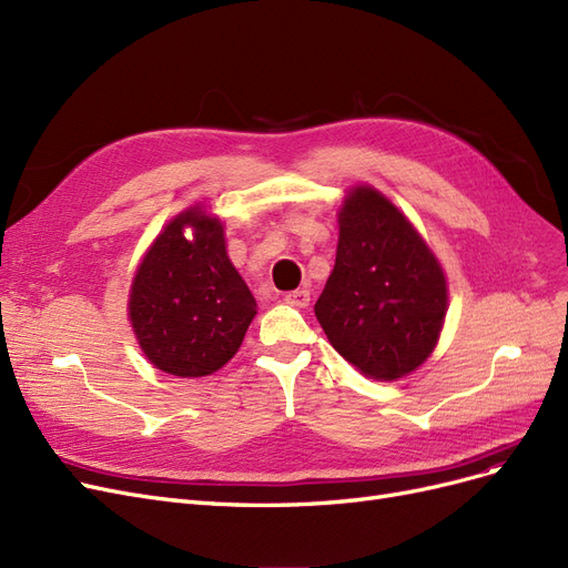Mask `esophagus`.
Masks as SVG:
<instances>
[{
	"label": "esophagus",
	"mask_w": 568,
	"mask_h": 568,
	"mask_svg": "<svg viewBox=\"0 0 568 568\" xmlns=\"http://www.w3.org/2000/svg\"><path fill=\"white\" fill-rule=\"evenodd\" d=\"M286 303L296 305V307H305V305H311V291H307V288H296V291H288V294H286Z\"/></svg>",
	"instance_id": "obj_1"
}]
</instances>
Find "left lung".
Segmentation results:
<instances>
[{
  "label": "left lung",
  "instance_id": "obj_1",
  "mask_svg": "<svg viewBox=\"0 0 568 568\" xmlns=\"http://www.w3.org/2000/svg\"><path fill=\"white\" fill-rule=\"evenodd\" d=\"M448 284L412 222L372 186L338 211L336 263L315 303L332 346L369 379L393 382L434 353Z\"/></svg>",
  "mask_w": 568,
  "mask_h": 568
}]
</instances>
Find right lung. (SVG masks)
Masks as SVG:
<instances>
[{"mask_svg": "<svg viewBox=\"0 0 568 568\" xmlns=\"http://www.w3.org/2000/svg\"><path fill=\"white\" fill-rule=\"evenodd\" d=\"M128 313L161 372L205 376L230 363L255 317V298L230 261L217 217L194 205L170 222L136 267Z\"/></svg>", "mask_w": 568, "mask_h": 568, "instance_id": "obj_1", "label": "right lung"}]
</instances>
